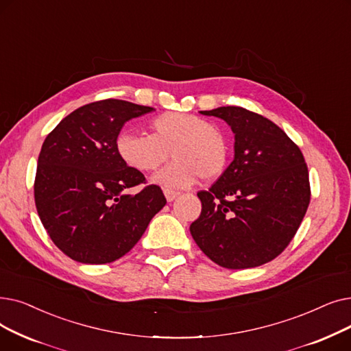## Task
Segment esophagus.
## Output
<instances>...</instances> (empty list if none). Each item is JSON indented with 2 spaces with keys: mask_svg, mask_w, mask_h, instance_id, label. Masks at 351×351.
I'll use <instances>...</instances> for the list:
<instances>
[{
  "mask_svg": "<svg viewBox=\"0 0 351 351\" xmlns=\"http://www.w3.org/2000/svg\"><path fill=\"white\" fill-rule=\"evenodd\" d=\"M164 195H165V198H167V202L171 203V202H174V199L180 195V193H178V191H173V190L165 189V190H164Z\"/></svg>",
  "mask_w": 351,
  "mask_h": 351,
  "instance_id": "esophagus-1",
  "label": "esophagus"
}]
</instances>
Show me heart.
Returning a JSON list of instances; mask_svg holds the SVG:
<instances>
[{"label":"heart","instance_id":"obj_1","mask_svg":"<svg viewBox=\"0 0 351 351\" xmlns=\"http://www.w3.org/2000/svg\"><path fill=\"white\" fill-rule=\"evenodd\" d=\"M117 154L131 169L153 171L169 158L153 182L169 189L189 187L202 177L214 180L226 170L228 145L223 131L194 114L169 111L148 123V136L123 131L115 140Z\"/></svg>","mask_w":351,"mask_h":351}]
</instances>
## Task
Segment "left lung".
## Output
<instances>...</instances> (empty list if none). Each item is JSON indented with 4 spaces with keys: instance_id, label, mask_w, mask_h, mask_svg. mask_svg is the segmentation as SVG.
Listing matches in <instances>:
<instances>
[{
    "instance_id": "obj_1",
    "label": "left lung",
    "mask_w": 351,
    "mask_h": 351,
    "mask_svg": "<svg viewBox=\"0 0 351 351\" xmlns=\"http://www.w3.org/2000/svg\"><path fill=\"white\" fill-rule=\"evenodd\" d=\"M234 132V158L208 191L190 226L215 264L241 270L276 258L293 240L310 203L308 170L300 148L278 125L241 107L199 111Z\"/></svg>"
}]
</instances>
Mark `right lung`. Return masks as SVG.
Here are the masks:
<instances>
[{"instance_id":"obj_1","label":"right lung","mask_w":351,"mask_h":351,"mask_svg":"<svg viewBox=\"0 0 351 351\" xmlns=\"http://www.w3.org/2000/svg\"><path fill=\"white\" fill-rule=\"evenodd\" d=\"M153 110L103 99L77 108L47 136L38 156L36 206L48 236L65 256L84 264L119 260L165 206L158 186L124 193L145 178L115 149L123 125Z\"/></svg>"}]
</instances>
